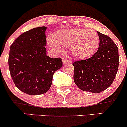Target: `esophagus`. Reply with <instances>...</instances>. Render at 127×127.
I'll use <instances>...</instances> for the list:
<instances>
[{
    "label": "esophagus",
    "mask_w": 127,
    "mask_h": 127,
    "mask_svg": "<svg viewBox=\"0 0 127 127\" xmlns=\"http://www.w3.org/2000/svg\"><path fill=\"white\" fill-rule=\"evenodd\" d=\"M71 62L70 60H67V59H63V63L64 65H65V64H68L70 63Z\"/></svg>",
    "instance_id": "1"
}]
</instances>
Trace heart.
Returning a JSON list of instances; mask_svg holds the SVG:
<instances>
[{"mask_svg": "<svg viewBox=\"0 0 127 127\" xmlns=\"http://www.w3.org/2000/svg\"><path fill=\"white\" fill-rule=\"evenodd\" d=\"M51 46L57 51L68 47V52L77 59L88 57L95 51L99 37L95 32L87 29H63L52 36Z\"/></svg>", "mask_w": 127, "mask_h": 127, "instance_id": "b5f03b06", "label": "heart"}]
</instances>
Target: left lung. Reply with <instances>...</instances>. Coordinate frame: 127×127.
Segmentation results:
<instances>
[{
  "instance_id": "obj_1",
  "label": "left lung",
  "mask_w": 127,
  "mask_h": 127,
  "mask_svg": "<svg viewBox=\"0 0 127 127\" xmlns=\"http://www.w3.org/2000/svg\"><path fill=\"white\" fill-rule=\"evenodd\" d=\"M100 43L91 57L76 61L73 79L81 90L99 93L109 88L114 81L119 66L118 48L110 37L97 32Z\"/></svg>"
}]
</instances>
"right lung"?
<instances>
[{
  "mask_svg": "<svg viewBox=\"0 0 127 127\" xmlns=\"http://www.w3.org/2000/svg\"><path fill=\"white\" fill-rule=\"evenodd\" d=\"M46 27H36L19 36L11 45L8 64L16 87L29 95H40L50 88L55 71L62 67L61 58L46 55Z\"/></svg>",
  "mask_w": 127,
  "mask_h": 127,
  "instance_id": "add662e5",
  "label": "right lung"
}]
</instances>
